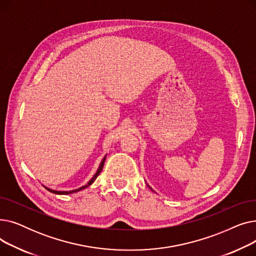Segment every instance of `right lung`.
<instances>
[{"mask_svg": "<svg viewBox=\"0 0 256 256\" xmlns=\"http://www.w3.org/2000/svg\"><path fill=\"white\" fill-rule=\"evenodd\" d=\"M104 160H106V156L102 158V163H100V167H98V171H96V173L94 174V176L84 186H80V188H78V189H76V190H72V191H54V190H50V189H48V188H46V189L48 190V191H50V193H54V194H59V195H66V194H72V193H74V192H78V191H80V190H83V189H85V188H87V186H89L94 180H96V178L100 176V173L102 172V168H104Z\"/></svg>", "mask_w": 256, "mask_h": 256, "instance_id": "right-lung-1", "label": "right lung"}]
</instances>
